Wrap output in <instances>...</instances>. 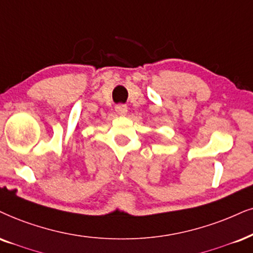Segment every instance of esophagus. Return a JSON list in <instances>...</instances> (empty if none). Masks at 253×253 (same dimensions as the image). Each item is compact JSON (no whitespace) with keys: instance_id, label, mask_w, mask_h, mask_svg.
<instances>
[{"instance_id":"esophagus-1","label":"esophagus","mask_w":253,"mask_h":253,"mask_svg":"<svg viewBox=\"0 0 253 253\" xmlns=\"http://www.w3.org/2000/svg\"><path fill=\"white\" fill-rule=\"evenodd\" d=\"M116 112L118 114H119V116H125V114L127 113V106H126V105H123V104L117 105Z\"/></svg>"}]
</instances>
